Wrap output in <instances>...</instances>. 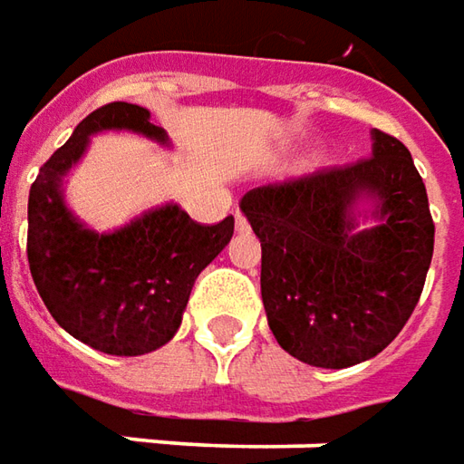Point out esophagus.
I'll use <instances>...</instances> for the list:
<instances>
[{"label":"esophagus","instance_id":"obj_1","mask_svg":"<svg viewBox=\"0 0 464 464\" xmlns=\"http://www.w3.org/2000/svg\"><path fill=\"white\" fill-rule=\"evenodd\" d=\"M248 228H251V226H248V218H246L244 213H236V231L246 233Z\"/></svg>","mask_w":464,"mask_h":464}]
</instances>
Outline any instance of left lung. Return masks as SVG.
<instances>
[{
	"label": "left lung",
	"instance_id": "obj_1",
	"mask_svg": "<svg viewBox=\"0 0 464 464\" xmlns=\"http://www.w3.org/2000/svg\"><path fill=\"white\" fill-rule=\"evenodd\" d=\"M373 199V229L355 232ZM241 210L261 241V299L276 343L302 363L373 358L417 307L434 251L427 188L401 141L373 129V154L254 188Z\"/></svg>",
	"mask_w": 464,
	"mask_h": 464
}]
</instances>
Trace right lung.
Wrapping results in <instances>:
<instances>
[{
    "label": "right lung",
    "instance_id": "right-lung-1",
    "mask_svg": "<svg viewBox=\"0 0 464 464\" xmlns=\"http://www.w3.org/2000/svg\"><path fill=\"white\" fill-rule=\"evenodd\" d=\"M121 129L167 144V131L144 106L113 101L88 113L30 188L27 261L65 333L109 355H144L178 333L198 274L231 241L233 216L200 226L167 203L111 233L83 226L65 206L63 178L93 134Z\"/></svg>",
    "mask_w": 464,
    "mask_h": 464
}]
</instances>
